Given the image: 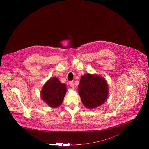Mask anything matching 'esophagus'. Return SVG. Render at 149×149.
Masks as SVG:
<instances>
[{
  "label": "esophagus",
  "instance_id": "34e87169",
  "mask_svg": "<svg viewBox=\"0 0 149 149\" xmlns=\"http://www.w3.org/2000/svg\"><path fill=\"white\" fill-rule=\"evenodd\" d=\"M69 85H70V86L72 88H73L74 87V85L73 81H70V82H69Z\"/></svg>",
  "mask_w": 149,
  "mask_h": 149
}]
</instances>
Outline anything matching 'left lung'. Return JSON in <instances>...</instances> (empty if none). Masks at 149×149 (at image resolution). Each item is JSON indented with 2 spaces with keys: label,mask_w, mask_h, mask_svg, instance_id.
<instances>
[{
  "label": "left lung",
  "mask_w": 149,
  "mask_h": 149,
  "mask_svg": "<svg viewBox=\"0 0 149 149\" xmlns=\"http://www.w3.org/2000/svg\"><path fill=\"white\" fill-rule=\"evenodd\" d=\"M78 92L83 104L89 109L100 106L106 101L109 88L102 76L85 73L81 76Z\"/></svg>",
  "instance_id": "8db88e82"
}]
</instances>
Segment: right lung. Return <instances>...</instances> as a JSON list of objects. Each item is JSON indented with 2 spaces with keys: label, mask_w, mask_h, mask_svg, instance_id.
<instances>
[{
  "label": "right lung",
  "mask_w": 149,
  "mask_h": 149,
  "mask_svg": "<svg viewBox=\"0 0 149 149\" xmlns=\"http://www.w3.org/2000/svg\"><path fill=\"white\" fill-rule=\"evenodd\" d=\"M66 92V84L61 83L58 78L52 77L44 84L41 96L49 106L57 108L62 104Z\"/></svg>",
  "instance_id": "1"
}]
</instances>
